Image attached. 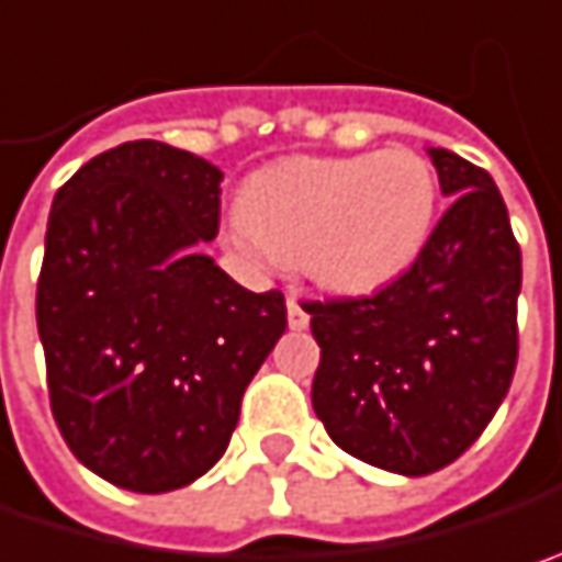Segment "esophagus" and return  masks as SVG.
Returning <instances> with one entry per match:
<instances>
[{"label": "esophagus", "instance_id": "1", "mask_svg": "<svg viewBox=\"0 0 562 562\" xmlns=\"http://www.w3.org/2000/svg\"><path fill=\"white\" fill-rule=\"evenodd\" d=\"M285 312H289V328L292 331H305L308 328V312H305V299H302V292H289L285 295Z\"/></svg>", "mask_w": 562, "mask_h": 562}]
</instances>
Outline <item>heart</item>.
<instances>
[{
    "mask_svg": "<svg viewBox=\"0 0 562 562\" xmlns=\"http://www.w3.org/2000/svg\"><path fill=\"white\" fill-rule=\"evenodd\" d=\"M437 173L412 147L350 157H292L254 173L231 240L263 263H299L337 295L376 292L425 250Z\"/></svg>",
    "mask_w": 562,
    "mask_h": 562,
    "instance_id": "b5f03b06",
    "label": "heart"
}]
</instances>
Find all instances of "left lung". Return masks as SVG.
Listing matches in <instances>:
<instances>
[{
	"mask_svg": "<svg viewBox=\"0 0 562 562\" xmlns=\"http://www.w3.org/2000/svg\"><path fill=\"white\" fill-rule=\"evenodd\" d=\"M428 154L450 209L418 260L376 295L305 302L315 415L340 450L402 476L470 450L518 363L521 247L502 192L453 150Z\"/></svg>",
	"mask_w": 562,
	"mask_h": 562,
	"instance_id": "1",
	"label": "left lung"
}]
</instances>
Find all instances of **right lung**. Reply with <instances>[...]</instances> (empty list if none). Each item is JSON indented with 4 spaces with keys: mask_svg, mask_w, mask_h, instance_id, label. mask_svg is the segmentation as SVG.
Wrapping results in <instances>:
<instances>
[{
    "mask_svg": "<svg viewBox=\"0 0 562 562\" xmlns=\"http://www.w3.org/2000/svg\"><path fill=\"white\" fill-rule=\"evenodd\" d=\"M222 179L189 150L128 140L54 195L37 280L50 412L79 463L119 488L209 473L285 331L280 289L250 292L202 254Z\"/></svg>",
    "mask_w": 562,
    "mask_h": 562,
    "instance_id": "add662e5",
    "label": "right lung"
}]
</instances>
